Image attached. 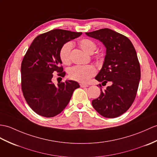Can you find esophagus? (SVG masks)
Returning a JSON list of instances; mask_svg holds the SVG:
<instances>
[{"instance_id": "esophagus-1", "label": "esophagus", "mask_w": 157, "mask_h": 157, "mask_svg": "<svg viewBox=\"0 0 157 157\" xmlns=\"http://www.w3.org/2000/svg\"><path fill=\"white\" fill-rule=\"evenodd\" d=\"M80 87H88V86H87V84H84V83H80Z\"/></svg>"}]
</instances>
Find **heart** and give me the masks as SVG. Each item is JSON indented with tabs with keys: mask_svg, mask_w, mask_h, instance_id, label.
I'll use <instances>...</instances> for the list:
<instances>
[{
	"mask_svg": "<svg viewBox=\"0 0 157 157\" xmlns=\"http://www.w3.org/2000/svg\"><path fill=\"white\" fill-rule=\"evenodd\" d=\"M79 46L85 52L92 54L96 49V44L90 39H82L78 42ZM72 49V43H65L62 45L59 50V56L62 63L65 65L70 63V53ZM96 69L93 66H75L71 67L69 71V77L71 79L81 83H86L96 74Z\"/></svg>",
	"mask_w": 157,
	"mask_h": 157,
	"instance_id": "b5f03b06",
	"label": "heart"
}]
</instances>
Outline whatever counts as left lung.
<instances>
[{"mask_svg": "<svg viewBox=\"0 0 157 157\" xmlns=\"http://www.w3.org/2000/svg\"><path fill=\"white\" fill-rule=\"evenodd\" d=\"M99 40L106 48L102 67L95 79L111 85L92 100L94 109L104 117H118L128 110L135 99L140 79V67L130 40L110 29L86 33Z\"/></svg>", "mask_w": 157, "mask_h": 157, "instance_id": "left-lung-1", "label": "left lung"}]
</instances>
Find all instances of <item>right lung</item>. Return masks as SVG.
<instances>
[{
	"instance_id": "obj_1",
	"label": "right lung",
	"mask_w": 157,
	"mask_h": 157,
	"mask_svg": "<svg viewBox=\"0 0 157 157\" xmlns=\"http://www.w3.org/2000/svg\"><path fill=\"white\" fill-rule=\"evenodd\" d=\"M82 34L53 29L38 35L28 49L21 63V88L25 100L37 114L46 118L59 114L79 87L73 80L56 86L52 79L56 72L61 77L65 75L59 56L62 45Z\"/></svg>"
}]
</instances>
